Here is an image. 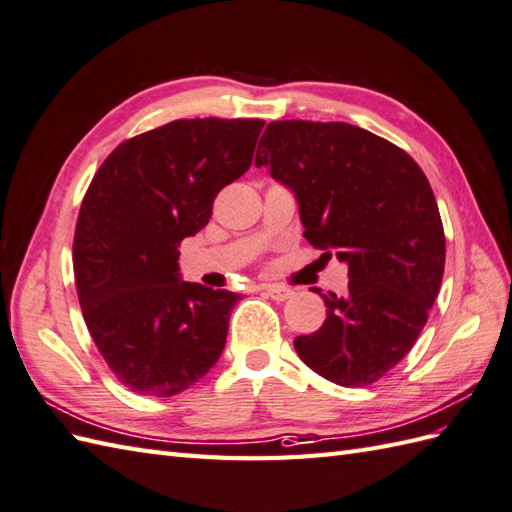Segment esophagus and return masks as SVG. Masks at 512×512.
Wrapping results in <instances>:
<instances>
[{
  "label": "esophagus",
  "mask_w": 512,
  "mask_h": 512,
  "mask_svg": "<svg viewBox=\"0 0 512 512\" xmlns=\"http://www.w3.org/2000/svg\"><path fill=\"white\" fill-rule=\"evenodd\" d=\"M264 292L270 296L272 301H288L294 294L290 288H285V285H279V283H266Z\"/></svg>",
  "instance_id": "obj_1"
}]
</instances>
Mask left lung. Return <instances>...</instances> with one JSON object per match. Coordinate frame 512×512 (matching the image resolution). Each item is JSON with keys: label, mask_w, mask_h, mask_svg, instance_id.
<instances>
[{"label": "left lung", "mask_w": 512, "mask_h": 512, "mask_svg": "<svg viewBox=\"0 0 512 512\" xmlns=\"http://www.w3.org/2000/svg\"><path fill=\"white\" fill-rule=\"evenodd\" d=\"M257 168L292 189L305 240L349 266V294H320L323 327L294 338L299 358L338 386L382 379L414 347L441 290L445 233L430 183L408 152L344 122H270Z\"/></svg>", "instance_id": "1"}]
</instances>
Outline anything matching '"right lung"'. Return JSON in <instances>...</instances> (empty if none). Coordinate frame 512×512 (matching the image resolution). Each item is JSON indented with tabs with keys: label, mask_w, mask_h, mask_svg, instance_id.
Instances as JSON below:
<instances>
[{
	"label": "right lung",
	"mask_w": 512,
	"mask_h": 512,
	"mask_svg": "<svg viewBox=\"0 0 512 512\" xmlns=\"http://www.w3.org/2000/svg\"><path fill=\"white\" fill-rule=\"evenodd\" d=\"M264 124L176 120L124 141L93 176L74 235L78 301L95 347L137 395H178L220 358L240 294L183 281L178 246L251 168Z\"/></svg>",
	"instance_id": "1"
}]
</instances>
